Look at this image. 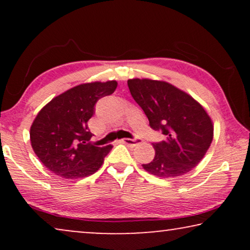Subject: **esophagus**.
<instances>
[{"instance_id": "34e87169", "label": "esophagus", "mask_w": 250, "mask_h": 250, "mask_svg": "<svg viewBox=\"0 0 250 250\" xmlns=\"http://www.w3.org/2000/svg\"><path fill=\"white\" fill-rule=\"evenodd\" d=\"M121 143H124V145H127V146H135L138 145V143L141 142V140L140 139H122Z\"/></svg>"}]
</instances>
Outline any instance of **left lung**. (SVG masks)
Returning <instances> with one entry per match:
<instances>
[{"label": "left lung", "instance_id": "1", "mask_svg": "<svg viewBox=\"0 0 250 250\" xmlns=\"http://www.w3.org/2000/svg\"><path fill=\"white\" fill-rule=\"evenodd\" d=\"M127 85L151 128L166 135L165 141L152 143L155 158L143 164V168L163 179L190 172L213 141V121L205 108L187 92L165 81L132 78Z\"/></svg>", "mask_w": 250, "mask_h": 250}]
</instances>
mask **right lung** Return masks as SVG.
I'll return each instance as SVG.
<instances>
[{
  "label": "right lung",
  "instance_id": "add662e5",
  "mask_svg": "<svg viewBox=\"0 0 250 250\" xmlns=\"http://www.w3.org/2000/svg\"><path fill=\"white\" fill-rule=\"evenodd\" d=\"M117 82L80 84L57 95L30 126V143L41 163L63 179H82L100 168L112 146H95L87 122L99 99L110 95Z\"/></svg>",
  "mask_w": 250,
  "mask_h": 250
}]
</instances>
